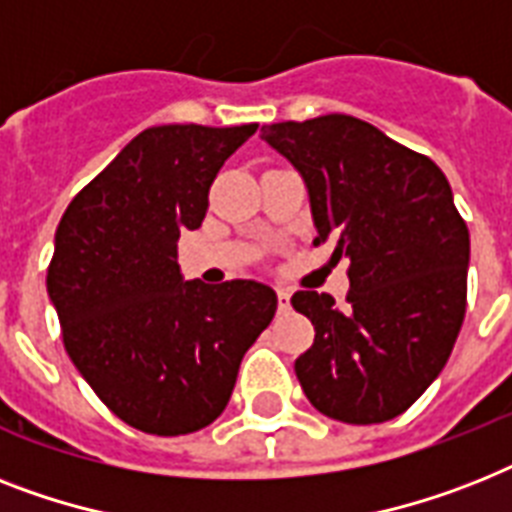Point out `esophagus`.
<instances>
[{
  "instance_id": "1",
  "label": "esophagus",
  "mask_w": 512,
  "mask_h": 512,
  "mask_svg": "<svg viewBox=\"0 0 512 512\" xmlns=\"http://www.w3.org/2000/svg\"><path fill=\"white\" fill-rule=\"evenodd\" d=\"M276 294H278V310L286 313V310H289V297H292V294H289V289H276Z\"/></svg>"
}]
</instances>
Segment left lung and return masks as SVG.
<instances>
[{
	"label": "left lung",
	"instance_id": "1",
	"mask_svg": "<svg viewBox=\"0 0 512 512\" xmlns=\"http://www.w3.org/2000/svg\"><path fill=\"white\" fill-rule=\"evenodd\" d=\"M263 139L302 173L331 260H350L347 305L297 292L315 326L297 357L315 410L371 426L405 413L442 373L465 318L468 226L444 173L352 115L263 126Z\"/></svg>",
	"mask_w": 512,
	"mask_h": 512
}]
</instances>
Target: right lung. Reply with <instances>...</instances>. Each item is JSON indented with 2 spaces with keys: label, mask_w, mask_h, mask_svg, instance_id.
<instances>
[{
  "label": "right lung",
  "mask_w": 512,
  "mask_h": 512,
  "mask_svg": "<svg viewBox=\"0 0 512 512\" xmlns=\"http://www.w3.org/2000/svg\"><path fill=\"white\" fill-rule=\"evenodd\" d=\"M255 131H141L78 191L54 234L47 292L62 344L99 400L144 434L210 426L276 315L270 286H207L178 270V236L202 226L218 170Z\"/></svg>",
  "instance_id": "1"
}]
</instances>
